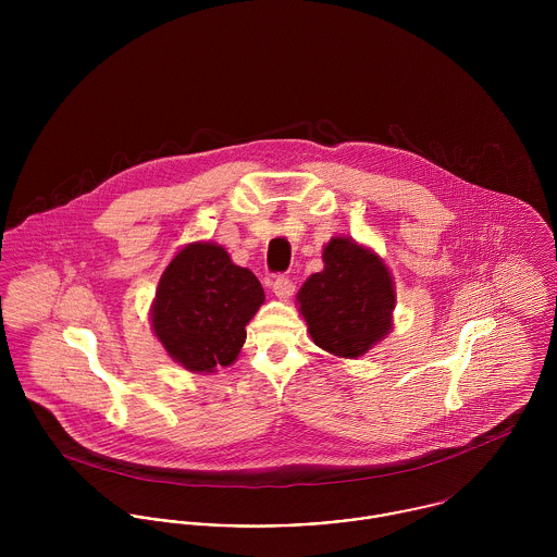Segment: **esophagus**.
Wrapping results in <instances>:
<instances>
[{"label":"esophagus","instance_id":"1","mask_svg":"<svg viewBox=\"0 0 557 557\" xmlns=\"http://www.w3.org/2000/svg\"><path fill=\"white\" fill-rule=\"evenodd\" d=\"M272 292H274V296H278L281 300H289V298L294 296V292H296V285H294V281L287 278V276H276L274 283H272Z\"/></svg>","mask_w":557,"mask_h":557}]
</instances>
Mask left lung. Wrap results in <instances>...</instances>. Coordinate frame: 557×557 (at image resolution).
Masks as SVG:
<instances>
[{
	"mask_svg": "<svg viewBox=\"0 0 557 557\" xmlns=\"http://www.w3.org/2000/svg\"><path fill=\"white\" fill-rule=\"evenodd\" d=\"M323 270L300 289V313L321 349L358 358L391 330L395 287L382 259L354 239L332 238Z\"/></svg>",
	"mask_w": 557,
	"mask_h": 557,
	"instance_id": "obj_1",
	"label": "left lung"
}]
</instances>
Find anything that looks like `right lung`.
Here are the masks:
<instances>
[{"mask_svg": "<svg viewBox=\"0 0 557 557\" xmlns=\"http://www.w3.org/2000/svg\"><path fill=\"white\" fill-rule=\"evenodd\" d=\"M257 276L236 265L227 250L197 242L182 248L162 272L152 307L154 332L188 371L230 367L246 341V323L263 305Z\"/></svg>", "mask_w": 557, "mask_h": 557, "instance_id": "add662e5", "label": "right lung"}]
</instances>
